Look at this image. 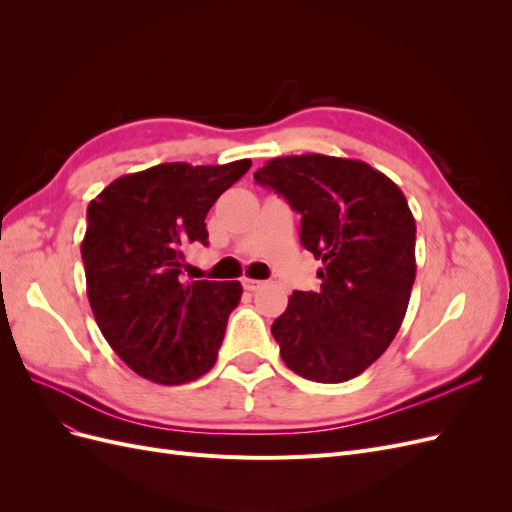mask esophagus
<instances>
[{
  "instance_id": "34e87169",
  "label": "esophagus",
  "mask_w": 512,
  "mask_h": 512,
  "mask_svg": "<svg viewBox=\"0 0 512 512\" xmlns=\"http://www.w3.org/2000/svg\"><path fill=\"white\" fill-rule=\"evenodd\" d=\"M260 286H262V282H258V280H252V277H243V288H245V290L256 292Z\"/></svg>"
}]
</instances>
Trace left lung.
<instances>
[{
    "instance_id": "1",
    "label": "left lung",
    "mask_w": 512,
    "mask_h": 512,
    "mask_svg": "<svg viewBox=\"0 0 512 512\" xmlns=\"http://www.w3.org/2000/svg\"><path fill=\"white\" fill-rule=\"evenodd\" d=\"M262 188L301 215V245L322 260L318 292L294 290L273 322L288 369L314 382H346L391 346L416 277V224L397 185L359 160L273 158Z\"/></svg>"
}]
</instances>
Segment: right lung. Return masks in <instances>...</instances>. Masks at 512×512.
Listing matches in <instances>:
<instances>
[{
    "label": "right lung",
    "instance_id": "right-lung-1",
    "mask_svg": "<svg viewBox=\"0 0 512 512\" xmlns=\"http://www.w3.org/2000/svg\"><path fill=\"white\" fill-rule=\"evenodd\" d=\"M252 160L158 164L123 175L87 207V297L104 339L138 376L185 384L215 365L239 282H185L183 250L207 245L205 218Z\"/></svg>",
    "mask_w": 512,
    "mask_h": 512
}]
</instances>
